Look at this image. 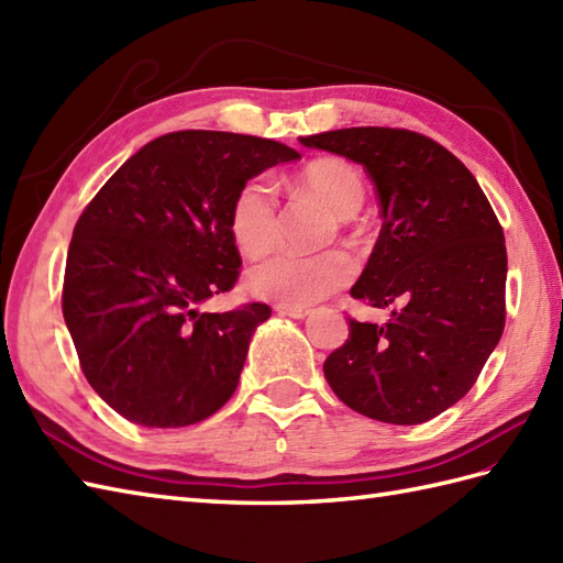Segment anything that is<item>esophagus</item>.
Wrapping results in <instances>:
<instances>
[{
	"instance_id": "obj_1",
	"label": "esophagus",
	"mask_w": 563,
	"mask_h": 563,
	"mask_svg": "<svg viewBox=\"0 0 563 563\" xmlns=\"http://www.w3.org/2000/svg\"><path fill=\"white\" fill-rule=\"evenodd\" d=\"M275 312L280 317H292V319H305L309 314L307 307H290V305H275Z\"/></svg>"
}]
</instances>
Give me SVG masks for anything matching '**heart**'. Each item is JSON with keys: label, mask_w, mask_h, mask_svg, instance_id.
Listing matches in <instances>:
<instances>
[{"label": "heart", "mask_w": 563, "mask_h": 563, "mask_svg": "<svg viewBox=\"0 0 563 563\" xmlns=\"http://www.w3.org/2000/svg\"><path fill=\"white\" fill-rule=\"evenodd\" d=\"M292 186L300 194L321 200L341 218L353 214L365 198L361 172L351 162L339 157H321L305 164L297 172ZM230 234L239 254L251 261L263 258L278 246V200L266 181L251 178L236 190L230 208ZM353 273V261L341 249L321 251L312 256L280 254L249 273V288L278 305L307 307L345 288Z\"/></svg>", "instance_id": "b5f03b06"}]
</instances>
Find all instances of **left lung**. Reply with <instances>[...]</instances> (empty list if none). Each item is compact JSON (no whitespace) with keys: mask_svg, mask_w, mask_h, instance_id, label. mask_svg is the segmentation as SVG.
<instances>
[{"mask_svg":"<svg viewBox=\"0 0 563 563\" xmlns=\"http://www.w3.org/2000/svg\"><path fill=\"white\" fill-rule=\"evenodd\" d=\"M300 142L363 164L385 218L351 295L391 307V319L351 317L324 377L357 413L426 423L474 387L504 333V227L472 172L413 130L343 128Z\"/></svg>","mask_w":563,"mask_h":563,"instance_id":"left-lung-1","label":"left lung"}]
</instances>
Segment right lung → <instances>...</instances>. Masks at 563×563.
I'll use <instances>...</instances> for the list:
<instances>
[{
    "label": "right lung",
    "mask_w": 563,
    "mask_h": 563,
    "mask_svg": "<svg viewBox=\"0 0 563 563\" xmlns=\"http://www.w3.org/2000/svg\"><path fill=\"white\" fill-rule=\"evenodd\" d=\"M300 157L283 142L181 130L133 154L75 224L63 314L93 391L128 421L184 428L230 401L271 307L200 312L242 256L230 208L251 176Z\"/></svg>",
    "instance_id": "right-lung-1"
}]
</instances>
